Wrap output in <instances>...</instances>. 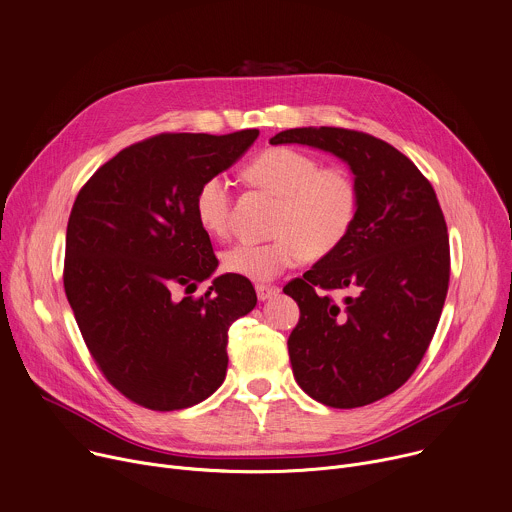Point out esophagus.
<instances>
[{
  "mask_svg": "<svg viewBox=\"0 0 512 512\" xmlns=\"http://www.w3.org/2000/svg\"><path fill=\"white\" fill-rule=\"evenodd\" d=\"M255 292H257V298H259L261 302H265V300H269V298H273V296L280 294V288H277V286L257 284V286H255Z\"/></svg>",
  "mask_w": 512,
  "mask_h": 512,
  "instance_id": "1",
  "label": "esophagus"
}]
</instances>
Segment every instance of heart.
<instances>
[{"instance_id":"obj_1","label":"heart","mask_w":512,"mask_h":512,"mask_svg":"<svg viewBox=\"0 0 512 512\" xmlns=\"http://www.w3.org/2000/svg\"><path fill=\"white\" fill-rule=\"evenodd\" d=\"M245 177L280 198L267 243L241 241L222 253V267L253 282H269L306 257L335 253L351 235L359 214V190L341 165L320 161L292 147H271L245 167ZM194 214L210 237H226L232 216V190L224 175L206 177L194 196Z\"/></svg>"}]
</instances>
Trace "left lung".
Instances as JSON below:
<instances>
[{
  "instance_id": "obj_1",
  "label": "left lung",
  "mask_w": 512,
  "mask_h": 512,
  "mask_svg": "<svg viewBox=\"0 0 512 512\" xmlns=\"http://www.w3.org/2000/svg\"><path fill=\"white\" fill-rule=\"evenodd\" d=\"M271 145H308L343 159L359 190L347 241L284 292L300 306L288 339L298 386L331 408L396 392L425 357L449 288V237L429 179L398 149L347 128H290ZM351 289L335 303L327 294Z\"/></svg>"
}]
</instances>
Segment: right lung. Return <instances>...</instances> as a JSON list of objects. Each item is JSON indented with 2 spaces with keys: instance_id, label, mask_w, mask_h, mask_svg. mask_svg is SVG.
I'll return each instance as SVG.
<instances>
[{
  "instance_id": "right-lung-1",
  "label": "right lung",
  "mask_w": 512,
  "mask_h": 512,
  "mask_svg": "<svg viewBox=\"0 0 512 512\" xmlns=\"http://www.w3.org/2000/svg\"><path fill=\"white\" fill-rule=\"evenodd\" d=\"M257 136L247 128L145 138L104 163L75 198L65 294L104 378L138 406L181 410L224 382L228 329L257 294L247 277L224 273L192 296L218 267L194 196Z\"/></svg>"
}]
</instances>
